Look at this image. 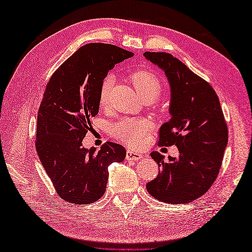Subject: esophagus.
<instances>
[{
  "label": "esophagus",
  "mask_w": 252,
  "mask_h": 252,
  "mask_svg": "<svg viewBox=\"0 0 252 252\" xmlns=\"http://www.w3.org/2000/svg\"><path fill=\"white\" fill-rule=\"evenodd\" d=\"M144 156L140 153L133 152V151H127L126 152V159L127 160H140L143 159Z\"/></svg>",
  "instance_id": "1"
}]
</instances>
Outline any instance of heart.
<instances>
[{"mask_svg": "<svg viewBox=\"0 0 252 252\" xmlns=\"http://www.w3.org/2000/svg\"><path fill=\"white\" fill-rule=\"evenodd\" d=\"M129 79L138 96L145 101L156 99L163 90L162 81L157 74H155L152 71L136 70L130 74ZM111 85V77H106L101 82L98 96L100 107H105L107 105ZM149 126L147 121L143 119L126 118V119H122L115 123L111 126L110 132L112 136L116 137L117 140L127 144L131 147H138L143 144Z\"/></svg>", "mask_w": 252, "mask_h": 252, "instance_id": "1", "label": "heart"}]
</instances>
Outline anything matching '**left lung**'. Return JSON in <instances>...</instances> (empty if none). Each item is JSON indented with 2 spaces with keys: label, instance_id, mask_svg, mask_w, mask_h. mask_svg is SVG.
I'll use <instances>...</instances> for the list:
<instances>
[{
  "label": "left lung",
  "instance_id": "left-lung-1",
  "mask_svg": "<svg viewBox=\"0 0 252 252\" xmlns=\"http://www.w3.org/2000/svg\"><path fill=\"white\" fill-rule=\"evenodd\" d=\"M146 60L164 71L171 89L169 112L172 118L159 131V146L175 145L179 157L158 163L157 178L146 184L147 191L167 203H186L210 189L220 172L228 131L216 91L178 58L164 52H145Z\"/></svg>",
  "mask_w": 252,
  "mask_h": 252
}]
</instances>
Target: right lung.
<instances>
[{"label":"right lung","mask_w":252,"mask_h":252,"mask_svg":"<svg viewBox=\"0 0 252 252\" xmlns=\"http://www.w3.org/2000/svg\"><path fill=\"white\" fill-rule=\"evenodd\" d=\"M133 53L116 45L89 43L80 47L53 73L37 111L35 148L58 196L89 205L104 195L108 165L122 162L126 149L107 142L96 151L82 141L98 114L99 89L116 63Z\"/></svg>","instance_id":"obj_1"}]
</instances>
